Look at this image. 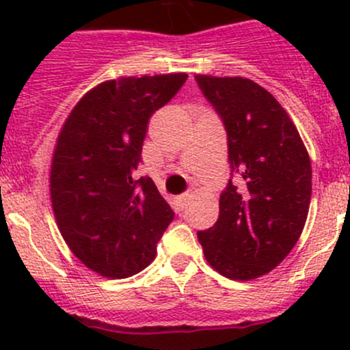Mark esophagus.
Segmentation results:
<instances>
[{"instance_id":"34e87169","label":"esophagus","mask_w":350,"mask_h":350,"mask_svg":"<svg viewBox=\"0 0 350 350\" xmlns=\"http://www.w3.org/2000/svg\"><path fill=\"white\" fill-rule=\"evenodd\" d=\"M189 200H191V195H189V193H185V195H181L178 198V201H179V204H181L183 208L186 206V204L189 203Z\"/></svg>"}]
</instances>
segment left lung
Segmentation results:
<instances>
[{"label": "left lung", "mask_w": 350, "mask_h": 350, "mask_svg": "<svg viewBox=\"0 0 350 350\" xmlns=\"http://www.w3.org/2000/svg\"><path fill=\"white\" fill-rule=\"evenodd\" d=\"M204 98L227 130L235 179L220 195V215L198 232L204 259L228 280L264 276L291 252L308 217L312 164L280 101L245 77L198 74Z\"/></svg>", "instance_id": "1"}]
</instances>
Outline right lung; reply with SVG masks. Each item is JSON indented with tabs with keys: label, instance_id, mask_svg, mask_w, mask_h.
Listing matches in <instances>:
<instances>
[{
	"label": "right lung",
	"instance_id": "add662e5",
	"mask_svg": "<svg viewBox=\"0 0 350 350\" xmlns=\"http://www.w3.org/2000/svg\"><path fill=\"white\" fill-rule=\"evenodd\" d=\"M188 74L105 81L88 91L62 125L51 165L55 221L74 256L100 276L146 269L174 218L150 178H135L149 118Z\"/></svg>",
	"mask_w": 350,
	"mask_h": 350
}]
</instances>
